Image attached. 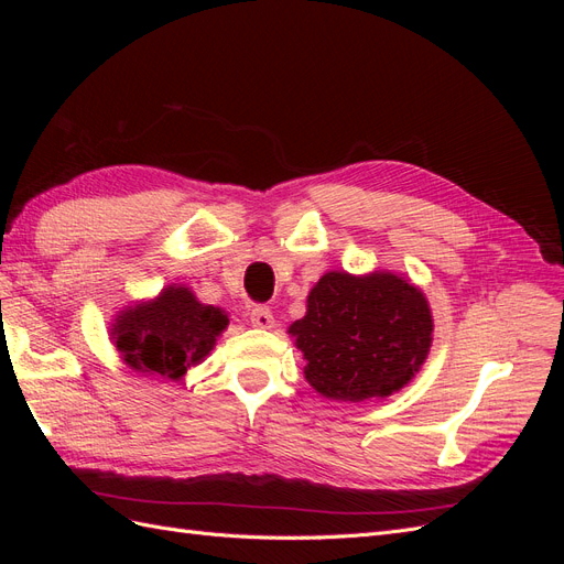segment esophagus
Here are the masks:
<instances>
[{
  "mask_svg": "<svg viewBox=\"0 0 564 564\" xmlns=\"http://www.w3.org/2000/svg\"><path fill=\"white\" fill-rule=\"evenodd\" d=\"M249 317H251V324H253V327H259V329H270L272 324H275V317H272V311L268 308V305H263V303L253 305Z\"/></svg>",
  "mask_w": 564,
  "mask_h": 564,
  "instance_id": "34e87169",
  "label": "esophagus"
}]
</instances>
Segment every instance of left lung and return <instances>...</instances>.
Listing matches in <instances>:
<instances>
[{"mask_svg": "<svg viewBox=\"0 0 564 564\" xmlns=\"http://www.w3.org/2000/svg\"><path fill=\"white\" fill-rule=\"evenodd\" d=\"M289 334L317 392L362 402L409 383L429 355L433 319L429 301L398 275L327 272L313 286L308 313Z\"/></svg>", "mask_w": 564, "mask_h": 564, "instance_id": "8db88e82", "label": "left lung"}]
</instances>
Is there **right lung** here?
I'll return each instance as SVG.
<instances>
[{
	"mask_svg": "<svg viewBox=\"0 0 564 564\" xmlns=\"http://www.w3.org/2000/svg\"><path fill=\"white\" fill-rule=\"evenodd\" d=\"M228 327V315L199 303L185 286H166L152 301L117 317L112 338L124 362L162 379H181L207 357L216 336Z\"/></svg>",
	"mask_w": 564,
	"mask_h": 564,
	"instance_id": "obj_1",
	"label": "right lung"
}]
</instances>
